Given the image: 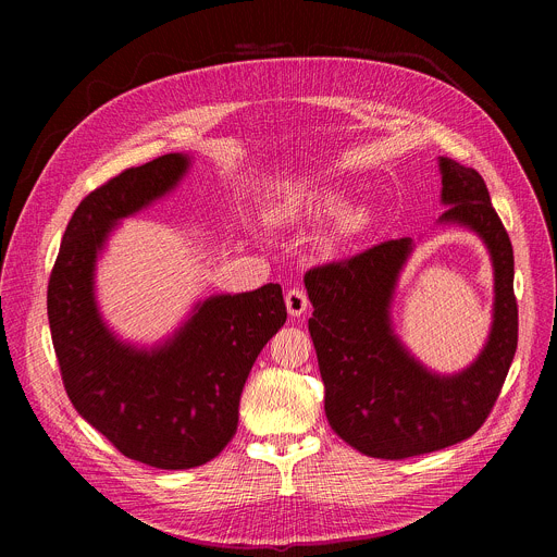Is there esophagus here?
<instances>
[{
	"label": "esophagus",
	"mask_w": 557,
	"mask_h": 557,
	"mask_svg": "<svg viewBox=\"0 0 557 557\" xmlns=\"http://www.w3.org/2000/svg\"><path fill=\"white\" fill-rule=\"evenodd\" d=\"M284 301H286V310H288L290 317H299V314H304L306 308H308V297H306V293L299 290V288H290V290L286 293Z\"/></svg>",
	"instance_id": "34e87169"
}]
</instances>
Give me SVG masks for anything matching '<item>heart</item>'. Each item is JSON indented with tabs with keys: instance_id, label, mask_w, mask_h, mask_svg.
Masks as SVG:
<instances>
[{
	"instance_id": "heart-1",
	"label": "heart",
	"mask_w": 557,
	"mask_h": 557,
	"mask_svg": "<svg viewBox=\"0 0 557 557\" xmlns=\"http://www.w3.org/2000/svg\"><path fill=\"white\" fill-rule=\"evenodd\" d=\"M342 216V231L359 228L366 220L361 209L348 211V198L342 191L326 187H293L286 189L275 202L269 207V218L275 224H301L317 222L324 218Z\"/></svg>"
}]
</instances>
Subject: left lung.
Here are the masks:
<instances>
[{"mask_svg":"<svg viewBox=\"0 0 557 557\" xmlns=\"http://www.w3.org/2000/svg\"><path fill=\"white\" fill-rule=\"evenodd\" d=\"M443 226L479 235L494 269L487 342L458 372H436L394 331L392 304L414 253L412 237L317 267L304 286L308 331L326 387V419L357 451L399 460L469 438L492 412L518 346L513 249L481 174L438 156Z\"/></svg>","mask_w":557,"mask_h":557,"instance_id":"1","label":"left lung"}]
</instances>
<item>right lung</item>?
I'll return each mask as SVG.
<instances>
[{
	"instance_id": "1",
	"label": "right lung",
	"mask_w": 557,
	"mask_h": 557,
	"mask_svg": "<svg viewBox=\"0 0 557 557\" xmlns=\"http://www.w3.org/2000/svg\"><path fill=\"white\" fill-rule=\"evenodd\" d=\"M191 163V153H165L84 198L48 284L52 346L74 410L121 454L156 469H191L226 447L247 376L286 322L280 284L198 299L151 346L123 339L106 322L97 264L112 233L170 196Z\"/></svg>"
}]
</instances>
